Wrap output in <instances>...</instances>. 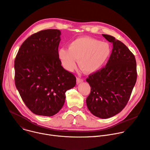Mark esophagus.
I'll return each instance as SVG.
<instances>
[{
	"label": "esophagus",
	"instance_id": "obj_1",
	"mask_svg": "<svg viewBox=\"0 0 150 150\" xmlns=\"http://www.w3.org/2000/svg\"><path fill=\"white\" fill-rule=\"evenodd\" d=\"M84 81V80L83 79H81V78H76V84H79V83H83Z\"/></svg>",
	"mask_w": 150,
	"mask_h": 150
}]
</instances>
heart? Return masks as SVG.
<instances>
[{
	"label": "heart",
	"instance_id": "heart-1",
	"mask_svg": "<svg viewBox=\"0 0 150 150\" xmlns=\"http://www.w3.org/2000/svg\"><path fill=\"white\" fill-rule=\"evenodd\" d=\"M111 54V48L108 43L86 36L73 40L68 49H59L58 56L62 66L67 71H73L78 60L81 69L87 74H93L107 63Z\"/></svg>",
	"mask_w": 150,
	"mask_h": 150
}]
</instances>
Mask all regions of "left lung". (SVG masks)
I'll use <instances>...</instances> for the list:
<instances>
[{
	"label": "left lung",
	"mask_w": 150,
	"mask_h": 150,
	"mask_svg": "<svg viewBox=\"0 0 150 150\" xmlns=\"http://www.w3.org/2000/svg\"><path fill=\"white\" fill-rule=\"evenodd\" d=\"M102 35L112 43V53L105 67L87 78L91 92L86 103L93 115L106 119L117 115L126 106L137 72L135 57L129 49L114 37Z\"/></svg>",
	"instance_id": "8db88e82"
}]
</instances>
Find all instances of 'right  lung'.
Instances as JSON below:
<instances>
[{
	"mask_svg": "<svg viewBox=\"0 0 150 150\" xmlns=\"http://www.w3.org/2000/svg\"><path fill=\"white\" fill-rule=\"evenodd\" d=\"M61 32H37L21 45L14 62L15 83L20 96L35 114L50 117L63 107L67 90L76 78L62 66L58 56Z\"/></svg>",
	"mask_w": 150,
	"mask_h": 150,
	"instance_id": "1",
	"label": "right lung"
}]
</instances>
